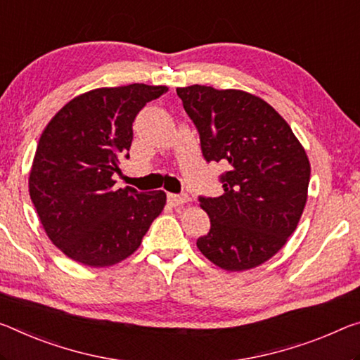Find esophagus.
I'll return each instance as SVG.
<instances>
[{
	"instance_id": "obj_1",
	"label": "esophagus",
	"mask_w": 360,
	"mask_h": 360,
	"mask_svg": "<svg viewBox=\"0 0 360 360\" xmlns=\"http://www.w3.org/2000/svg\"><path fill=\"white\" fill-rule=\"evenodd\" d=\"M189 202V197L187 195H176V193H168V203L171 207H181V205H184Z\"/></svg>"
}]
</instances>
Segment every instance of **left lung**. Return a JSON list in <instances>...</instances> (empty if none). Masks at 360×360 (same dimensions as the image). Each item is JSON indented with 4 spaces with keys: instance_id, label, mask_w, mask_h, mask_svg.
Wrapping results in <instances>:
<instances>
[{
    "instance_id": "8db88e82",
    "label": "left lung",
    "mask_w": 360,
    "mask_h": 360,
    "mask_svg": "<svg viewBox=\"0 0 360 360\" xmlns=\"http://www.w3.org/2000/svg\"><path fill=\"white\" fill-rule=\"evenodd\" d=\"M176 93L203 157L226 167L224 193L200 198L211 227L197 247L221 269L258 267L287 243L303 214L311 178L304 147L276 108L247 91L193 84Z\"/></svg>"
}]
</instances>
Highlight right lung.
Listing matches in <instances>:
<instances>
[{"label":"right lung","mask_w":360,"mask_h":360,"mask_svg":"<svg viewBox=\"0 0 360 360\" xmlns=\"http://www.w3.org/2000/svg\"><path fill=\"white\" fill-rule=\"evenodd\" d=\"M167 91L142 83L91 89L44 128L28 192L49 240L70 259L89 267L127 259L163 211V191L115 189L113 174L128 157L136 115Z\"/></svg>","instance_id":"right-lung-1"}]
</instances>
